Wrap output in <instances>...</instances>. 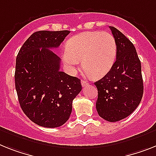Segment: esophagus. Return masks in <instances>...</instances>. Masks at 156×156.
Masks as SVG:
<instances>
[{
	"mask_svg": "<svg viewBox=\"0 0 156 156\" xmlns=\"http://www.w3.org/2000/svg\"><path fill=\"white\" fill-rule=\"evenodd\" d=\"M81 84H82V86H83V87H85V86H86L87 85H88V83L86 82V81L84 80H82V82H81Z\"/></svg>",
	"mask_w": 156,
	"mask_h": 156,
	"instance_id": "34e87169",
	"label": "esophagus"
}]
</instances>
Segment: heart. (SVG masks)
Segmentation results:
<instances>
[{
	"label": "heart",
	"instance_id": "obj_1",
	"mask_svg": "<svg viewBox=\"0 0 156 156\" xmlns=\"http://www.w3.org/2000/svg\"><path fill=\"white\" fill-rule=\"evenodd\" d=\"M117 45L112 34L106 31H85L76 35L66 43L63 61L70 73H74L80 65L88 75L102 77L115 62Z\"/></svg>",
	"mask_w": 156,
	"mask_h": 156
}]
</instances>
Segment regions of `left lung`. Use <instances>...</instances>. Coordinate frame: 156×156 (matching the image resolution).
Returning a JSON list of instances; mask_svg holds the SVG:
<instances>
[{
	"label": "left lung",
	"instance_id": "obj_1",
	"mask_svg": "<svg viewBox=\"0 0 156 156\" xmlns=\"http://www.w3.org/2000/svg\"><path fill=\"white\" fill-rule=\"evenodd\" d=\"M117 45L116 58L110 70L94 82L98 89V115L109 122L129 116L137 108L144 94L141 63L130 40L109 26Z\"/></svg>",
	"mask_w": 156,
	"mask_h": 156
}]
</instances>
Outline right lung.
I'll use <instances>...</instances> for the list:
<instances>
[{
  "label": "right lung",
  "instance_id": "add662e5",
  "mask_svg": "<svg viewBox=\"0 0 156 156\" xmlns=\"http://www.w3.org/2000/svg\"><path fill=\"white\" fill-rule=\"evenodd\" d=\"M70 31H39L23 44L16 60L15 86L24 114L36 125L57 128L66 122L82 90L79 78L60 71L57 48Z\"/></svg>",
  "mask_w": 156,
  "mask_h": 156
}]
</instances>
